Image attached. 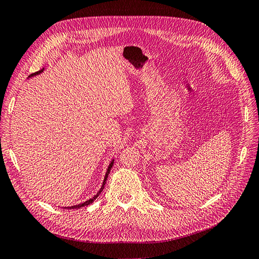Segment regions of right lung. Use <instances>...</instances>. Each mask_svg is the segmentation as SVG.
<instances>
[{
  "label": "right lung",
  "instance_id": "1",
  "mask_svg": "<svg viewBox=\"0 0 259 259\" xmlns=\"http://www.w3.org/2000/svg\"><path fill=\"white\" fill-rule=\"evenodd\" d=\"M44 69H42V70H40V71H37V72H35V73H32L31 75H29V76H32V75H35V74H38V73H41L42 71H43ZM112 165H113V160H112V162L109 164V167H108V169H107V173H106V176H105V179H104V183H103V186H101V188H100V190L97 192V194L96 195H94V197L92 198V199H90V200H88V201H85V202H83L82 204H77V205H73V206H70V207H64V208H81V207H83V206H86V205H90L91 203H93L94 201L96 200V198L98 197V195L100 194V192L104 190V188H105V185H106V180H107V178H108V175H109V173H110V170H111V167H112Z\"/></svg>",
  "mask_w": 259,
  "mask_h": 259
}]
</instances>
